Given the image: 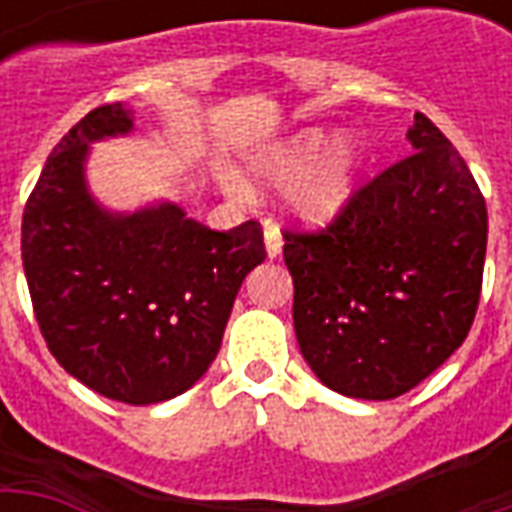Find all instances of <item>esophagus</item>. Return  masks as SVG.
Segmentation results:
<instances>
[{
  "mask_svg": "<svg viewBox=\"0 0 512 512\" xmlns=\"http://www.w3.org/2000/svg\"><path fill=\"white\" fill-rule=\"evenodd\" d=\"M263 238H266V255L271 257V260L279 257V252H282V235H279V230L274 227V224H268Z\"/></svg>",
  "mask_w": 512,
  "mask_h": 512,
  "instance_id": "34e87169",
  "label": "esophagus"
}]
</instances>
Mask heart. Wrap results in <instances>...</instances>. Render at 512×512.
Masks as SVG:
<instances>
[{
	"label": "heart",
	"instance_id": "obj_1",
	"mask_svg": "<svg viewBox=\"0 0 512 512\" xmlns=\"http://www.w3.org/2000/svg\"><path fill=\"white\" fill-rule=\"evenodd\" d=\"M326 134L307 131V134L290 139L288 145L266 150L252 158V172L257 178H299L290 183L288 202L293 213H299L307 222H323L337 213V208L348 200L351 183H354L356 153L354 147L337 142L326 150ZM224 186L233 197H246L244 180L235 175L224 178Z\"/></svg>",
	"mask_w": 512,
	"mask_h": 512
}]
</instances>
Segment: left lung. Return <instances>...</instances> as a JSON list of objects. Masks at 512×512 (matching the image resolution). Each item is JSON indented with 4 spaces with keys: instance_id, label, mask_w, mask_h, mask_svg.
I'll return each instance as SVG.
<instances>
[{
    "instance_id": "1",
    "label": "left lung",
    "mask_w": 512,
    "mask_h": 512,
    "mask_svg": "<svg viewBox=\"0 0 512 512\" xmlns=\"http://www.w3.org/2000/svg\"><path fill=\"white\" fill-rule=\"evenodd\" d=\"M408 142L326 227L282 230L301 354L329 389L362 400L406 395L444 365L483 290V191L422 112Z\"/></svg>"
}]
</instances>
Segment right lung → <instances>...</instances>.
<instances>
[{"instance_id":"add662e5","label":"right lung","mask_w":512,"mask_h":512,"mask_svg":"<svg viewBox=\"0 0 512 512\" xmlns=\"http://www.w3.org/2000/svg\"><path fill=\"white\" fill-rule=\"evenodd\" d=\"M131 128L123 104H106L62 136L24 208L21 260L51 356L98 395L150 406L205 376L266 244L260 222L219 233L178 205L98 208L84 183L87 142Z\"/></svg>"}]
</instances>
